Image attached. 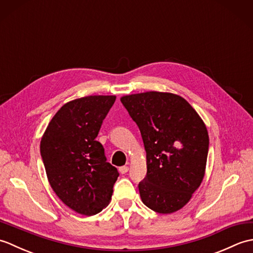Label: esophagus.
Wrapping results in <instances>:
<instances>
[{"instance_id":"34e87169","label":"esophagus","mask_w":253,"mask_h":253,"mask_svg":"<svg viewBox=\"0 0 253 253\" xmlns=\"http://www.w3.org/2000/svg\"><path fill=\"white\" fill-rule=\"evenodd\" d=\"M128 169H129V168H128V166H121V168L118 169V170H120L121 174H126L127 171H128Z\"/></svg>"}]
</instances>
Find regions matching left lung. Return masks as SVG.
I'll use <instances>...</instances> for the list:
<instances>
[{"label": "left lung", "instance_id": "left-lung-1", "mask_svg": "<svg viewBox=\"0 0 253 253\" xmlns=\"http://www.w3.org/2000/svg\"><path fill=\"white\" fill-rule=\"evenodd\" d=\"M123 105L137 124L147 152V176L139 182L142 202L161 214L189 202L206 173L207 127L180 95L149 92L124 95Z\"/></svg>", "mask_w": 253, "mask_h": 253}]
</instances>
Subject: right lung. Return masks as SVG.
<instances>
[{
    "label": "right lung",
    "mask_w": 253,
    "mask_h": 253,
    "mask_svg": "<svg viewBox=\"0 0 253 253\" xmlns=\"http://www.w3.org/2000/svg\"><path fill=\"white\" fill-rule=\"evenodd\" d=\"M115 100V95H89L67 102L41 138L40 153L53 191L83 215H94L110 203L120 175L95 140Z\"/></svg>",
    "instance_id": "add662e5"
}]
</instances>
